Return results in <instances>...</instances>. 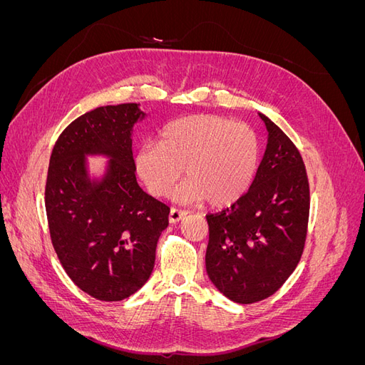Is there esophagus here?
I'll use <instances>...</instances> for the list:
<instances>
[{
  "instance_id": "34e87169",
  "label": "esophagus",
  "mask_w": 365,
  "mask_h": 365,
  "mask_svg": "<svg viewBox=\"0 0 365 365\" xmlns=\"http://www.w3.org/2000/svg\"><path fill=\"white\" fill-rule=\"evenodd\" d=\"M189 215V212H185V210H180V208H170V213H169V220L172 224L180 222V220Z\"/></svg>"
}]
</instances>
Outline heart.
I'll return each instance as SVG.
<instances>
[{"label": "heart", "instance_id": "obj_1", "mask_svg": "<svg viewBox=\"0 0 365 365\" xmlns=\"http://www.w3.org/2000/svg\"><path fill=\"white\" fill-rule=\"evenodd\" d=\"M260 161L256 132L244 123L212 114L172 121L160 143H148L135 155V169L146 189L168 196L182 169L187 181L175 193L178 201L233 204L251 185Z\"/></svg>", "mask_w": 365, "mask_h": 365}]
</instances>
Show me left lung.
<instances>
[{"instance_id": "1", "label": "left lung", "mask_w": 365, "mask_h": 365, "mask_svg": "<svg viewBox=\"0 0 365 365\" xmlns=\"http://www.w3.org/2000/svg\"><path fill=\"white\" fill-rule=\"evenodd\" d=\"M268 145L250 190L207 215V274L231 302L264 300L302 259L309 220V181L300 152L263 114Z\"/></svg>"}]
</instances>
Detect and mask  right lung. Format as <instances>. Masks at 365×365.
I'll return each mask as SVG.
<instances>
[{
  "label": "right lung",
  "instance_id": "right-lung-1",
  "mask_svg": "<svg viewBox=\"0 0 365 365\" xmlns=\"http://www.w3.org/2000/svg\"><path fill=\"white\" fill-rule=\"evenodd\" d=\"M140 103L96 108L63 129L53 148L46 210L54 251L77 288L120 302L150 277L157 242L170 208L143 192L135 178L132 129ZM86 155L110 158L101 180L87 173Z\"/></svg>",
  "mask_w": 365,
  "mask_h": 365
}]
</instances>
